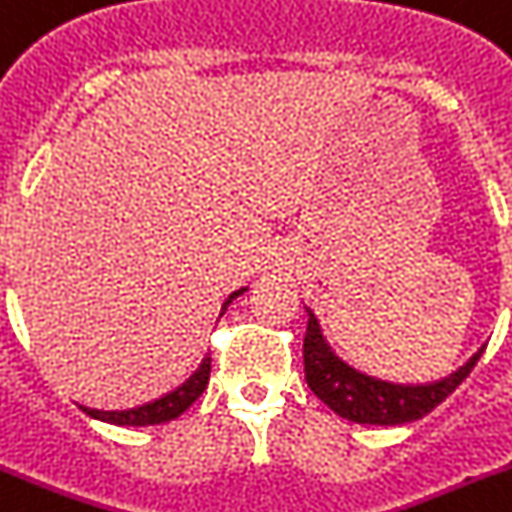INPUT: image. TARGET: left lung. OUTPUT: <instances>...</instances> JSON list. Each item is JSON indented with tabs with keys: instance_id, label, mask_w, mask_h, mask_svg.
<instances>
[{
	"instance_id": "8db88e82",
	"label": "left lung",
	"mask_w": 512,
	"mask_h": 512,
	"mask_svg": "<svg viewBox=\"0 0 512 512\" xmlns=\"http://www.w3.org/2000/svg\"><path fill=\"white\" fill-rule=\"evenodd\" d=\"M307 333H304V377L312 393L338 416L356 424H406L427 416L476 367L484 349L476 351L461 369L429 385H393L362 375L338 359L320 333V322L307 309Z\"/></svg>"
}]
</instances>
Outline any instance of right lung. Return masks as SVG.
Masks as SVG:
<instances>
[{
    "mask_svg": "<svg viewBox=\"0 0 512 512\" xmlns=\"http://www.w3.org/2000/svg\"><path fill=\"white\" fill-rule=\"evenodd\" d=\"M247 289H239L223 302L221 315L226 312V307L231 304V299H236L239 294H244ZM210 377V356H205L203 364L190 375V380L182 382L179 388L166 393L163 398H156L153 403H145V406H137V409L127 411H98V409H85V414L93 416V419H101V422L117 424V427H148V424H163L176 419L179 414L190 409L192 403L203 395V390L208 388Z\"/></svg>",
    "mask_w": 512,
    "mask_h": 512,
    "instance_id": "1",
    "label": "right lung"
}]
</instances>
